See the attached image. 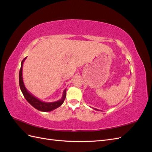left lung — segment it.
<instances>
[{"label": "left lung", "instance_id": "left-lung-1", "mask_svg": "<svg viewBox=\"0 0 152 152\" xmlns=\"http://www.w3.org/2000/svg\"><path fill=\"white\" fill-rule=\"evenodd\" d=\"M94 110H98V111H100V110H98V109H96V108H93Z\"/></svg>", "mask_w": 152, "mask_h": 152}]
</instances>
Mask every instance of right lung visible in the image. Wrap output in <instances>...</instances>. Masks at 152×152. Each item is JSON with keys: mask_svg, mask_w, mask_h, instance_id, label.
Instances as JSON below:
<instances>
[{"mask_svg": "<svg viewBox=\"0 0 152 152\" xmlns=\"http://www.w3.org/2000/svg\"><path fill=\"white\" fill-rule=\"evenodd\" d=\"M26 58H24L23 60L21 62V68L19 73V84L21 91L22 92L25 98L26 99L27 102H28L32 107H34L37 110H39L41 112H50L52 110H54L58 107H60V106L63 103L65 99L66 98V89L63 91V93L61 98L56 101V102H44L40 100L39 98H36L31 93L26 89V87L25 86L23 80V75H22V71H23V63Z\"/></svg>", "mask_w": 152, "mask_h": 152, "instance_id": "add662e5", "label": "right lung"}]
</instances>
